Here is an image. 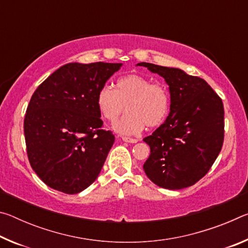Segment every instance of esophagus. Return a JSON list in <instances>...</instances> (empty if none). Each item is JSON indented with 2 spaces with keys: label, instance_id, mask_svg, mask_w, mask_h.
Returning <instances> with one entry per match:
<instances>
[{
  "label": "esophagus",
  "instance_id": "obj_1",
  "mask_svg": "<svg viewBox=\"0 0 248 248\" xmlns=\"http://www.w3.org/2000/svg\"><path fill=\"white\" fill-rule=\"evenodd\" d=\"M123 141L128 142V143H137V142H138L137 139H132V138H127V137H124Z\"/></svg>",
  "mask_w": 248,
  "mask_h": 248
}]
</instances>
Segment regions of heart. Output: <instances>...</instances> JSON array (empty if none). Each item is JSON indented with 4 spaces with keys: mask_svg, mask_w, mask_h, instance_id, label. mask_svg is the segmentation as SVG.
<instances>
[{
    "mask_svg": "<svg viewBox=\"0 0 248 248\" xmlns=\"http://www.w3.org/2000/svg\"><path fill=\"white\" fill-rule=\"evenodd\" d=\"M96 105L105 120L115 123L123 111L127 114L115 124L114 129L124 136H136L144 129L156 128L164 123L170 112V96L165 85L152 83L149 78L128 74L117 79L115 90L100 87Z\"/></svg>",
    "mask_w": 248,
    "mask_h": 248,
    "instance_id": "1",
    "label": "heart"
}]
</instances>
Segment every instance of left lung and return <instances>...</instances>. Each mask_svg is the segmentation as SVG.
<instances>
[{
	"label": "left lung",
	"instance_id": "8db88e82",
	"mask_svg": "<svg viewBox=\"0 0 248 248\" xmlns=\"http://www.w3.org/2000/svg\"><path fill=\"white\" fill-rule=\"evenodd\" d=\"M170 86V115L164 124L143 139L151 154L143 170L165 189L192 186L208 173L224 139V108L211 86L183 70L141 62Z\"/></svg>",
	"mask_w": 248,
	"mask_h": 248
}]
</instances>
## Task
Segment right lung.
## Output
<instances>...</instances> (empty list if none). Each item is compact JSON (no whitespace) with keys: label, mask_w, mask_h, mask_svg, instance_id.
Listing matches in <instances>:
<instances>
[{"label":"right lung","mask_w":248,"mask_h":248,"mask_svg":"<svg viewBox=\"0 0 248 248\" xmlns=\"http://www.w3.org/2000/svg\"><path fill=\"white\" fill-rule=\"evenodd\" d=\"M123 63H68L32 94L24 120L29 163L53 189L74 195L98 177L115 142L96 105L100 87Z\"/></svg>","instance_id":"1"}]
</instances>
